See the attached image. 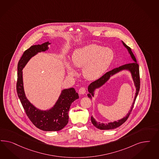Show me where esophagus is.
Returning a JSON list of instances; mask_svg holds the SVG:
<instances>
[{
	"label": "esophagus",
	"instance_id": "1",
	"mask_svg": "<svg viewBox=\"0 0 159 159\" xmlns=\"http://www.w3.org/2000/svg\"><path fill=\"white\" fill-rule=\"evenodd\" d=\"M86 92V88L84 87H80V89H79V94H85Z\"/></svg>",
	"mask_w": 159,
	"mask_h": 159
}]
</instances>
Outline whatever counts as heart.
<instances>
[{"instance_id": "obj_1", "label": "heart", "mask_w": 159, "mask_h": 159, "mask_svg": "<svg viewBox=\"0 0 159 159\" xmlns=\"http://www.w3.org/2000/svg\"><path fill=\"white\" fill-rule=\"evenodd\" d=\"M114 58V53L109 48H103L97 44H89L74 51L72 65L75 67H82V73L89 80H94L106 72ZM68 72L75 74L70 67Z\"/></svg>"}]
</instances>
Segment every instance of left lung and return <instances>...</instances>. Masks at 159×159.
I'll return each mask as SVG.
<instances>
[{
	"mask_svg": "<svg viewBox=\"0 0 159 159\" xmlns=\"http://www.w3.org/2000/svg\"><path fill=\"white\" fill-rule=\"evenodd\" d=\"M124 46L126 48H127L129 51V52L130 53V56L132 58V59L134 60V62L129 63H127L125 64L124 65H122L120 67H116L115 69L111 70L109 72H107L104 75H102L101 77H100L98 79H97L96 80L92 82V83L88 87V91L89 92V94H88V97L89 98H92V96H93V92L94 90L95 89H96L97 87L102 86L103 84H104L108 79L110 77L111 75H113L114 74H115L116 72L120 71L121 70L123 69H128L130 71V72L132 73V77H133V80L135 83V85L136 87V96L135 97V99L132 105V108L129 113L126 115L125 118L121 119L120 120H118V121H115L114 122H110L108 124H102L100 122H97L93 118V117H91V120H92V124L94 125L96 128L99 129L101 130H109V129H115L116 128L120 126L122 124H123L125 122L126 120H128V118H129V116H130V112H132V110L133 109V107L135 104V100L136 98L137 97V96L139 93L140 90V75H139V64L136 62V59L135 58V55H134V53L132 52V51H131L129 47H128V45H126L124 43H123Z\"/></svg>",
	"mask_w": 159,
	"mask_h": 159,
	"instance_id": "obj_1",
	"label": "left lung"
}]
</instances>
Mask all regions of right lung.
<instances>
[{
  "label": "right lung",
  "mask_w": 159,
  "mask_h": 159,
  "mask_svg": "<svg viewBox=\"0 0 159 159\" xmlns=\"http://www.w3.org/2000/svg\"><path fill=\"white\" fill-rule=\"evenodd\" d=\"M47 42L41 45H34L25 50L17 65V80L16 90L17 95L30 120L37 128L44 131L61 130L69 121L68 111L72 103L79 98V95L73 88L63 90L53 108L47 111L37 109L26 98L24 94L22 69L32 57L38 52L48 49Z\"/></svg>",
  "instance_id": "obj_1"
}]
</instances>
